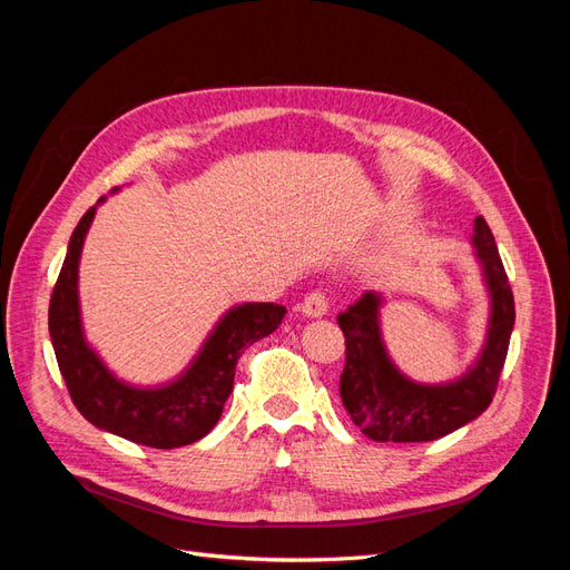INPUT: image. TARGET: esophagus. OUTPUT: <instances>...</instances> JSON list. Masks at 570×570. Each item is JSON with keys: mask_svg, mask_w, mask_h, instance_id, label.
I'll return each mask as SVG.
<instances>
[{"mask_svg": "<svg viewBox=\"0 0 570 570\" xmlns=\"http://www.w3.org/2000/svg\"><path fill=\"white\" fill-rule=\"evenodd\" d=\"M327 308H331V299H327V295H325L323 289L308 292V295H306L304 302H302V312H304L308 318L325 316Z\"/></svg>", "mask_w": 570, "mask_h": 570, "instance_id": "esophagus-1", "label": "esophagus"}]
</instances>
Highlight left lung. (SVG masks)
I'll list each match as a JSON object with an SVG mask.
<instances>
[{"label":"left lung","instance_id":"obj_1","mask_svg":"<svg viewBox=\"0 0 570 570\" xmlns=\"http://www.w3.org/2000/svg\"><path fill=\"white\" fill-rule=\"evenodd\" d=\"M473 245L492 292L488 344L475 368L446 385H416L396 371L377 331V297L366 292L337 316L344 333L340 396L354 425L375 442H430L471 423L492 404L515 321L513 292L488 220L475 218Z\"/></svg>","mask_w":570,"mask_h":570}]
</instances>
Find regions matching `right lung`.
<instances>
[{"instance_id":"right-lung-1","label":"right lung","mask_w":570,"mask_h":570,"mask_svg":"<svg viewBox=\"0 0 570 570\" xmlns=\"http://www.w3.org/2000/svg\"><path fill=\"white\" fill-rule=\"evenodd\" d=\"M99 202H105L101 197ZM97 202V204H99ZM90 206L76 226L61 273L49 299V337L76 409L92 425L130 442L174 450L202 440L218 423L233 392L239 356L271 335L285 316L281 304L235 306L206 340L202 354L180 381L159 390H135L105 368L85 344L78 312V258L95 218Z\"/></svg>"}]
</instances>
